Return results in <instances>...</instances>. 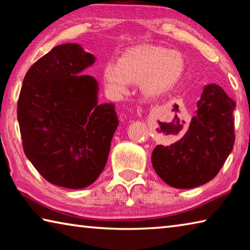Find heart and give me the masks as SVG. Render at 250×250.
<instances>
[{"label":"heart","mask_w":250,"mask_h":250,"mask_svg":"<svg viewBox=\"0 0 250 250\" xmlns=\"http://www.w3.org/2000/svg\"><path fill=\"white\" fill-rule=\"evenodd\" d=\"M184 70L185 59L180 52L149 45L126 50L118 62H108L103 78L113 96L126 95L130 83H139L146 98H155L174 87Z\"/></svg>","instance_id":"1"}]
</instances>
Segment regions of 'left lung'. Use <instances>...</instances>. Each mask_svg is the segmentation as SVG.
Segmentation results:
<instances>
[{
  "mask_svg": "<svg viewBox=\"0 0 250 250\" xmlns=\"http://www.w3.org/2000/svg\"><path fill=\"white\" fill-rule=\"evenodd\" d=\"M196 107L183 138L152 152L156 174L172 188H193L213 180L234 146L236 104L223 88L206 84Z\"/></svg>",
  "mask_w": 250,
  "mask_h": 250,
  "instance_id": "8db88e82",
  "label": "left lung"
}]
</instances>
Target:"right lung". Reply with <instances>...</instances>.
<instances>
[{
    "mask_svg": "<svg viewBox=\"0 0 250 250\" xmlns=\"http://www.w3.org/2000/svg\"><path fill=\"white\" fill-rule=\"evenodd\" d=\"M79 44L54 47L25 75L18 120L25 155L46 181L79 189L98 179L119 125L113 104H98L95 64Z\"/></svg>",
    "mask_w": 250,
    "mask_h": 250,
    "instance_id": "1",
    "label": "right lung"
}]
</instances>
